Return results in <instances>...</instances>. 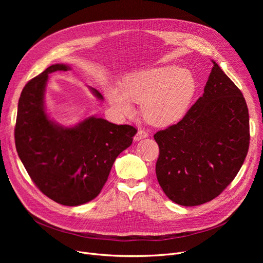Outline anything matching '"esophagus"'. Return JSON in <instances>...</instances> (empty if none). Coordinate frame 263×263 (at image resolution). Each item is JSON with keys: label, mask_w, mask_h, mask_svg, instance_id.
I'll return each mask as SVG.
<instances>
[{"label": "esophagus", "mask_w": 263, "mask_h": 263, "mask_svg": "<svg viewBox=\"0 0 263 263\" xmlns=\"http://www.w3.org/2000/svg\"><path fill=\"white\" fill-rule=\"evenodd\" d=\"M148 132H146L145 130H143V129H141V130H139L137 131V133H136V135H135V137H134V140L136 141V142H139V141H141V140H143V139H146V137H148Z\"/></svg>", "instance_id": "esophagus-1"}]
</instances>
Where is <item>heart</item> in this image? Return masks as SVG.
Here are the masks:
<instances>
[{
	"label": "heart",
	"mask_w": 263,
	"mask_h": 263,
	"mask_svg": "<svg viewBox=\"0 0 263 263\" xmlns=\"http://www.w3.org/2000/svg\"><path fill=\"white\" fill-rule=\"evenodd\" d=\"M192 73L170 65L136 71L123 79L121 88L108 85L106 98L117 112H133L132 101L143 103V115L151 123L165 126L180 119L194 96Z\"/></svg>",
	"instance_id": "heart-1"
}]
</instances>
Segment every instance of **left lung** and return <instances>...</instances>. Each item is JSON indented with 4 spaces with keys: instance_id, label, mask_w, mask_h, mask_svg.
Masks as SVG:
<instances>
[{
    "instance_id": "left-lung-1",
    "label": "left lung",
    "mask_w": 263,
    "mask_h": 263,
    "mask_svg": "<svg viewBox=\"0 0 263 263\" xmlns=\"http://www.w3.org/2000/svg\"><path fill=\"white\" fill-rule=\"evenodd\" d=\"M203 95L176 124L154 137L159 184L174 202L193 206L217 197L239 173L250 146L241 90L214 62Z\"/></svg>"
}]
</instances>
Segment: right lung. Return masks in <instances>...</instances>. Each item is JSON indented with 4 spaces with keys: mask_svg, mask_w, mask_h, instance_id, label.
<instances>
[{
    "mask_svg": "<svg viewBox=\"0 0 263 263\" xmlns=\"http://www.w3.org/2000/svg\"><path fill=\"white\" fill-rule=\"evenodd\" d=\"M70 66L55 64L24 86L15 128L18 156L33 182L52 200L80 205L99 195L116 158L131 146L137 130L90 116L64 127L50 118L45 93L49 74ZM97 99L102 95L89 87Z\"/></svg>",
    "mask_w": 263,
    "mask_h": 263,
    "instance_id": "obj_1",
    "label": "right lung"
}]
</instances>
